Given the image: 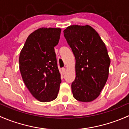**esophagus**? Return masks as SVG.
I'll return each instance as SVG.
<instances>
[{
    "mask_svg": "<svg viewBox=\"0 0 129 129\" xmlns=\"http://www.w3.org/2000/svg\"><path fill=\"white\" fill-rule=\"evenodd\" d=\"M66 68H62V74H64L65 73H66Z\"/></svg>",
    "mask_w": 129,
    "mask_h": 129,
    "instance_id": "obj_1",
    "label": "esophagus"
}]
</instances>
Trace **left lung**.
Returning a JSON list of instances; mask_svg holds the SVG:
<instances>
[{
    "mask_svg": "<svg viewBox=\"0 0 129 129\" xmlns=\"http://www.w3.org/2000/svg\"><path fill=\"white\" fill-rule=\"evenodd\" d=\"M63 34L75 58L73 96L80 102L93 101L109 76L110 59L106 46L95 30L88 25L69 26Z\"/></svg>",
    "mask_w": 129,
    "mask_h": 129,
    "instance_id": "1",
    "label": "left lung"
}]
</instances>
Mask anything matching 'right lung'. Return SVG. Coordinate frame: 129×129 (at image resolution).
Returning a JSON list of instances; mask_svg holds the SVG:
<instances>
[{
  "label": "right lung",
  "mask_w": 129,
  "mask_h": 129,
  "mask_svg": "<svg viewBox=\"0 0 129 129\" xmlns=\"http://www.w3.org/2000/svg\"><path fill=\"white\" fill-rule=\"evenodd\" d=\"M60 28H40L28 36L19 56L23 81L31 94L45 102L57 98L61 83L54 47Z\"/></svg>",
  "instance_id": "obj_1"
}]
</instances>
